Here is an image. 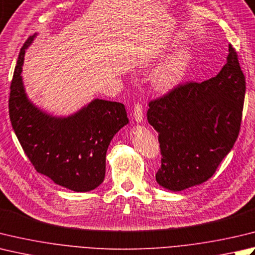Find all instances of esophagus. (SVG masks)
<instances>
[{"instance_id": "esophagus-1", "label": "esophagus", "mask_w": 255, "mask_h": 255, "mask_svg": "<svg viewBox=\"0 0 255 255\" xmlns=\"http://www.w3.org/2000/svg\"><path fill=\"white\" fill-rule=\"evenodd\" d=\"M133 119L137 123L140 124L143 119V111H142V106L140 104H136L133 108Z\"/></svg>"}]
</instances>
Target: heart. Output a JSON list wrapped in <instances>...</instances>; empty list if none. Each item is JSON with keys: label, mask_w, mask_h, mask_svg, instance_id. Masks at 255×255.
Segmentation results:
<instances>
[{"label": "heart", "mask_w": 255, "mask_h": 255, "mask_svg": "<svg viewBox=\"0 0 255 255\" xmlns=\"http://www.w3.org/2000/svg\"><path fill=\"white\" fill-rule=\"evenodd\" d=\"M191 62V53L188 49H179L169 56L151 76V85L156 91L168 93L183 81Z\"/></svg>", "instance_id": "1"}]
</instances>
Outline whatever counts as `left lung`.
Segmentation results:
<instances>
[{
	"mask_svg": "<svg viewBox=\"0 0 255 255\" xmlns=\"http://www.w3.org/2000/svg\"><path fill=\"white\" fill-rule=\"evenodd\" d=\"M246 78L237 52L202 83L180 85L149 103L148 123L159 134L161 167L156 180L167 190H186L213 176L240 130Z\"/></svg>",
	"mask_w": 255,
	"mask_h": 255,
	"instance_id": "left-lung-1",
	"label": "left lung"
}]
</instances>
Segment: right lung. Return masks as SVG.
<instances>
[{"label": "right lung", "mask_w": 255, "mask_h": 255, "mask_svg": "<svg viewBox=\"0 0 255 255\" xmlns=\"http://www.w3.org/2000/svg\"><path fill=\"white\" fill-rule=\"evenodd\" d=\"M38 33L29 36L19 52L11 84L8 109L12 127L36 171L75 192L102 184L109 143L129 123L125 106L95 98L67 116H55L36 106L25 91L22 71L26 49Z\"/></svg>", "instance_id": "right-lung-1"}]
</instances>
